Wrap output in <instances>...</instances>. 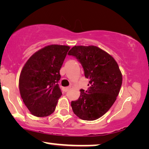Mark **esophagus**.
Returning <instances> with one entry per match:
<instances>
[{"instance_id":"1","label":"esophagus","mask_w":149,"mask_h":149,"mask_svg":"<svg viewBox=\"0 0 149 149\" xmlns=\"http://www.w3.org/2000/svg\"><path fill=\"white\" fill-rule=\"evenodd\" d=\"M70 87H70V86H69V87H64V91H66H66H68L69 90V89H70Z\"/></svg>"}]
</instances>
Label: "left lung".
Instances as JSON below:
<instances>
[{
	"label": "left lung",
	"mask_w": 149,
	"mask_h": 149,
	"mask_svg": "<svg viewBox=\"0 0 149 149\" xmlns=\"http://www.w3.org/2000/svg\"><path fill=\"white\" fill-rule=\"evenodd\" d=\"M68 55L76 57L89 79L87 91L81 89L80 97L71 102L72 111L85 121L103 116L115 102L122 85V74L113 56L94 45L74 46Z\"/></svg>",
	"instance_id": "obj_1"
}]
</instances>
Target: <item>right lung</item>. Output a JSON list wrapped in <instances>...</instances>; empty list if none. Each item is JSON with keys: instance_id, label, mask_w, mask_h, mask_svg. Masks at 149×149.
Segmentation results:
<instances>
[{"instance_id": "add662e5", "label": "right lung", "mask_w": 149, "mask_h": 149, "mask_svg": "<svg viewBox=\"0 0 149 149\" xmlns=\"http://www.w3.org/2000/svg\"><path fill=\"white\" fill-rule=\"evenodd\" d=\"M70 47L50 45L34 53L22 68L20 95L30 113L38 117L54 113L62 95L58 81L60 70Z\"/></svg>"}]
</instances>
